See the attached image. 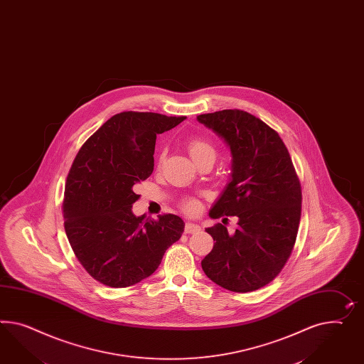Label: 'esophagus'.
<instances>
[{"instance_id": "1", "label": "esophagus", "mask_w": 364, "mask_h": 364, "mask_svg": "<svg viewBox=\"0 0 364 364\" xmlns=\"http://www.w3.org/2000/svg\"><path fill=\"white\" fill-rule=\"evenodd\" d=\"M198 230H200V226L197 225V224H193V223H187L186 228H184V232H186L187 235L197 233Z\"/></svg>"}]
</instances>
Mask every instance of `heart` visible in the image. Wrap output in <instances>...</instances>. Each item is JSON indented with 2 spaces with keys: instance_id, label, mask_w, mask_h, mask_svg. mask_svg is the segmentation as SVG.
Instances as JSON below:
<instances>
[{
  "instance_id": "1",
  "label": "heart",
  "mask_w": 364,
  "mask_h": 364,
  "mask_svg": "<svg viewBox=\"0 0 364 364\" xmlns=\"http://www.w3.org/2000/svg\"><path fill=\"white\" fill-rule=\"evenodd\" d=\"M187 148L189 155L195 160V163L200 161L201 159H204L205 156L216 154L213 146L210 143H208L207 140H204V139H189L187 143ZM163 160H164V154H160L159 159H157L159 166H161ZM183 208H184V210L188 212V213H195V212H197V209H198V203H197L196 200H193V198H188V200L183 201Z\"/></svg>"
}]
</instances>
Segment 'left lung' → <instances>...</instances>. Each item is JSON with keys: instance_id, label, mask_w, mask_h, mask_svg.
<instances>
[{"instance_id": "1", "label": "left lung", "mask_w": 364, "mask_h": 364, "mask_svg": "<svg viewBox=\"0 0 364 364\" xmlns=\"http://www.w3.org/2000/svg\"><path fill=\"white\" fill-rule=\"evenodd\" d=\"M197 120L230 149V181L209 210L212 218L238 217L207 228L215 245L201 266L209 279L236 293L272 282L291 255L301 220L302 191L289 151L273 128L241 109L198 115Z\"/></svg>"}]
</instances>
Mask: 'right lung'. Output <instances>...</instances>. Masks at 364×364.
<instances>
[{
  "mask_svg": "<svg viewBox=\"0 0 364 364\" xmlns=\"http://www.w3.org/2000/svg\"><path fill=\"white\" fill-rule=\"evenodd\" d=\"M186 117L126 111L87 139L70 168L63 218L71 249L94 279L109 287L135 285L156 270L181 237L176 215L135 216L134 186L151 176L156 135Z\"/></svg>",
  "mask_w": 364,
  "mask_h": 364,
  "instance_id": "1",
  "label": "right lung"
}]
</instances>
